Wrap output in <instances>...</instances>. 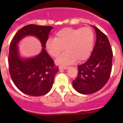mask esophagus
<instances>
[{
	"instance_id": "34e87169",
	"label": "esophagus",
	"mask_w": 123,
	"mask_h": 123,
	"mask_svg": "<svg viewBox=\"0 0 123 123\" xmlns=\"http://www.w3.org/2000/svg\"><path fill=\"white\" fill-rule=\"evenodd\" d=\"M68 67H59V69H68Z\"/></svg>"
}]
</instances>
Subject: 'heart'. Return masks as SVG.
I'll use <instances>...</instances> for the list:
<instances>
[{
    "label": "heart",
    "mask_w": 123,
    "mask_h": 123,
    "mask_svg": "<svg viewBox=\"0 0 123 123\" xmlns=\"http://www.w3.org/2000/svg\"><path fill=\"white\" fill-rule=\"evenodd\" d=\"M95 35L89 27L81 28H65L57 32L54 38H49L46 42V48L54 58L59 57L56 63L69 65L77 60L82 62L90 56L93 50Z\"/></svg>",
    "instance_id": "obj_1"
}]
</instances>
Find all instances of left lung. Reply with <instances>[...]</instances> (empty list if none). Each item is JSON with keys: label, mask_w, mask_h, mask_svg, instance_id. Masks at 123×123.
Returning <instances> with one entry per match:
<instances>
[{"label": "left lung", "mask_w": 123, "mask_h": 123, "mask_svg": "<svg viewBox=\"0 0 123 123\" xmlns=\"http://www.w3.org/2000/svg\"><path fill=\"white\" fill-rule=\"evenodd\" d=\"M96 34V43L87 61L79 65L78 75L73 81L75 90L83 95L101 89L110 79L112 69V51L106 36L93 25Z\"/></svg>", "instance_id": "left-lung-1"}]
</instances>
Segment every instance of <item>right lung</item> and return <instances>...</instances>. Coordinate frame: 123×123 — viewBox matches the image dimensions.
Here are the masks:
<instances>
[{"instance_id": "add662e5", "label": "right lung", "mask_w": 123, "mask_h": 123, "mask_svg": "<svg viewBox=\"0 0 123 123\" xmlns=\"http://www.w3.org/2000/svg\"><path fill=\"white\" fill-rule=\"evenodd\" d=\"M53 27L30 24L21 28L11 42L8 64L9 73L13 83L26 95L39 96L48 93L52 87L54 77L58 71L53 59L46 51V42ZM28 35L40 40L43 48L39 54L31 58L20 57L18 44Z\"/></svg>"}]
</instances>
